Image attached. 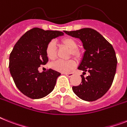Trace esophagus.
Wrapping results in <instances>:
<instances>
[{
    "mask_svg": "<svg viewBox=\"0 0 127 127\" xmlns=\"http://www.w3.org/2000/svg\"><path fill=\"white\" fill-rule=\"evenodd\" d=\"M66 76H67L68 77H72V76H74V73L70 72V73H64Z\"/></svg>",
    "mask_w": 127,
    "mask_h": 127,
    "instance_id": "1",
    "label": "esophagus"
}]
</instances>
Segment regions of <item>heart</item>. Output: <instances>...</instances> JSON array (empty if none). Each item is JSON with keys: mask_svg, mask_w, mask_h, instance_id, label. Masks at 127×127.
I'll use <instances>...</instances> for the list:
<instances>
[{"mask_svg": "<svg viewBox=\"0 0 127 127\" xmlns=\"http://www.w3.org/2000/svg\"><path fill=\"white\" fill-rule=\"evenodd\" d=\"M61 43L64 46L70 49V54L74 57L78 58L80 55L79 50L77 49L78 44L76 40L71 37H66L62 39ZM46 55L50 60H54L56 58V46L55 42L53 41L49 42L47 44L46 48ZM52 68L61 72H68L72 70L75 66V63L73 61H63L58 60L54 62L51 64Z\"/></svg>", "mask_w": 127, "mask_h": 127, "instance_id": "b5f03b06", "label": "heart"}]
</instances>
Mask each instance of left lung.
<instances>
[{
  "instance_id": "obj_1",
  "label": "left lung",
  "mask_w": 127,
  "mask_h": 127,
  "mask_svg": "<svg viewBox=\"0 0 127 127\" xmlns=\"http://www.w3.org/2000/svg\"><path fill=\"white\" fill-rule=\"evenodd\" d=\"M64 32L80 38L85 49L78 67L83 71L81 84L73 86V91L83 100H96L106 93L114 81L117 63L114 47L98 32L91 28ZM86 71L90 74L85 78Z\"/></svg>"
}]
</instances>
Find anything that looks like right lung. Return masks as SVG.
<instances>
[{
    "mask_svg": "<svg viewBox=\"0 0 127 127\" xmlns=\"http://www.w3.org/2000/svg\"><path fill=\"white\" fill-rule=\"evenodd\" d=\"M57 31L34 28L26 32L10 53L9 68L17 89L32 99H38L53 90L61 73L49 68L39 72L40 65L48 62L46 48L53 38L63 35Z\"/></svg>",
    "mask_w": 127,
    "mask_h": 127,
    "instance_id": "add662e5",
    "label": "right lung"
}]
</instances>
